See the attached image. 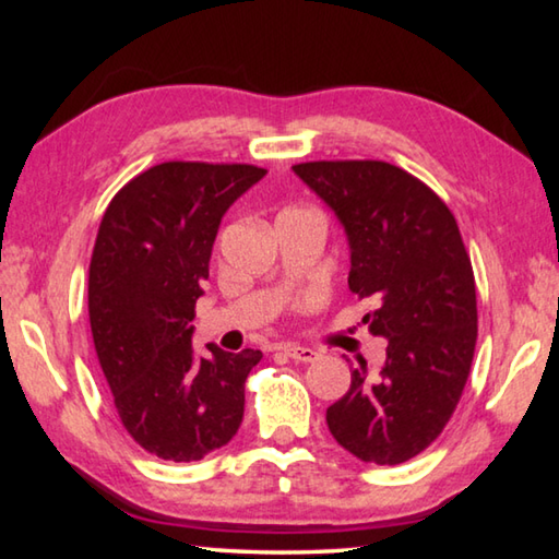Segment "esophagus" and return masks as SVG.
<instances>
[{"instance_id":"1","label":"esophagus","mask_w":559,"mask_h":559,"mask_svg":"<svg viewBox=\"0 0 559 559\" xmlns=\"http://www.w3.org/2000/svg\"><path fill=\"white\" fill-rule=\"evenodd\" d=\"M283 353H286L290 359H296V362H316L320 357L316 349L310 347H300V345H281Z\"/></svg>"}]
</instances>
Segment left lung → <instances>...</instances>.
I'll return each instance as SVG.
<instances>
[{
    "mask_svg": "<svg viewBox=\"0 0 559 559\" xmlns=\"http://www.w3.org/2000/svg\"><path fill=\"white\" fill-rule=\"evenodd\" d=\"M293 173L343 224L347 286L377 302L362 323L386 340L380 372L362 359L347 394L328 406V429L359 461L396 466L443 431L471 372L476 281L459 224L421 179L380 159H323Z\"/></svg>",
    "mask_w": 559,
    "mask_h": 559,
    "instance_id": "obj_1",
    "label": "left lung"
}]
</instances>
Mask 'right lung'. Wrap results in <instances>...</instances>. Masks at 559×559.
<instances>
[{
    "label": "right lung",
    "mask_w": 559,
    "mask_h": 559,
    "mask_svg": "<svg viewBox=\"0 0 559 559\" xmlns=\"http://www.w3.org/2000/svg\"><path fill=\"white\" fill-rule=\"evenodd\" d=\"M266 175L253 165L163 163L103 214L88 271L93 345L122 427L147 453L187 463L234 439L261 349L192 347L222 216Z\"/></svg>",
    "instance_id": "1"
}]
</instances>
